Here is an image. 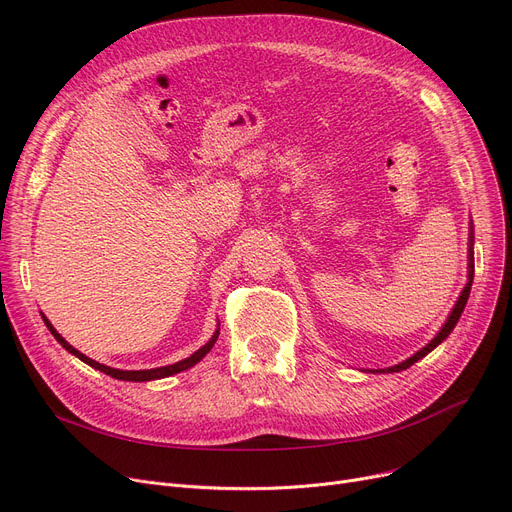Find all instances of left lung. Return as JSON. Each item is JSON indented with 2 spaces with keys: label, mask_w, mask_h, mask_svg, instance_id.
Listing matches in <instances>:
<instances>
[{
  "label": "left lung",
  "mask_w": 512,
  "mask_h": 512,
  "mask_svg": "<svg viewBox=\"0 0 512 512\" xmlns=\"http://www.w3.org/2000/svg\"><path fill=\"white\" fill-rule=\"evenodd\" d=\"M471 242H469V282H467V286L463 288V292H461V297H459V301H456V305H454V309H452V313L448 315V319H446V324L442 326V330L436 334V338L429 342V344H425L421 351H417L413 357H409L407 361H402V363H398V365H394V367H388V369H375L378 373H396V371H402V369H409L413 363H417L419 359H423L427 353H432L434 348L442 342V340H446L448 338V334L454 330V326H456V321H459V317H461V313H463V309H465V305H467V299H469V292H471V284H473V226H471ZM373 371V373H375Z\"/></svg>",
  "instance_id": "obj_1"
}]
</instances>
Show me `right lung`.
I'll return each mask as SVG.
<instances>
[{
    "label": "right lung",
    "instance_id": "obj_1",
    "mask_svg": "<svg viewBox=\"0 0 512 512\" xmlns=\"http://www.w3.org/2000/svg\"><path fill=\"white\" fill-rule=\"evenodd\" d=\"M41 317H43V321H45V326H47V330L53 334V338H56L66 351L70 353V355H74V357H78L80 361H85L87 365H91L93 369H99V371H103V373H107V375H112V378H116V380H124V382H151V380H161V378H168V375H174V373H180V371H184V369H188V367H193V365H197L209 351L213 348V344H215V340H218V336H220V328L215 330V334L209 338V342L205 344V346H201L197 353H193L191 357L188 359H182V361H178V363H174V365H166V367H155V369H139V371H122V369H114V367H107V365H101V363H97V361H93V359H89V357H85L83 353L80 351H76L74 346H70L58 332H56V328H53L51 324H49V319L41 313Z\"/></svg>",
    "mask_w": 512,
    "mask_h": 512
}]
</instances>
